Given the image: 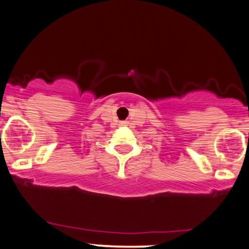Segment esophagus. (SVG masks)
<instances>
[{
  "label": "esophagus",
  "mask_w": 249,
  "mask_h": 249,
  "mask_svg": "<svg viewBox=\"0 0 249 249\" xmlns=\"http://www.w3.org/2000/svg\"><path fill=\"white\" fill-rule=\"evenodd\" d=\"M119 125H121V126H125V125H126V122H121Z\"/></svg>",
  "instance_id": "obj_1"
}]
</instances>
